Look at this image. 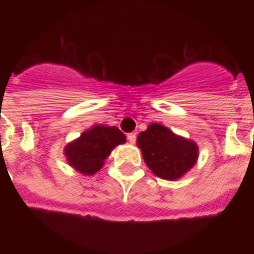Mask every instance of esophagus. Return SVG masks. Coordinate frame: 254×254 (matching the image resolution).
Instances as JSON below:
<instances>
[{"label": "esophagus", "mask_w": 254, "mask_h": 254, "mask_svg": "<svg viewBox=\"0 0 254 254\" xmlns=\"http://www.w3.org/2000/svg\"><path fill=\"white\" fill-rule=\"evenodd\" d=\"M127 140H128L129 143L136 142V133H134V132H132V133L127 134Z\"/></svg>", "instance_id": "obj_1"}]
</instances>
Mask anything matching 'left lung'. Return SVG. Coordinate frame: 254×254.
Segmentation results:
<instances>
[{
    "instance_id": "obj_1",
    "label": "left lung",
    "mask_w": 254,
    "mask_h": 254,
    "mask_svg": "<svg viewBox=\"0 0 254 254\" xmlns=\"http://www.w3.org/2000/svg\"><path fill=\"white\" fill-rule=\"evenodd\" d=\"M142 158L155 176L177 181L193 168L198 146L193 140L176 134L160 123H150L137 136Z\"/></svg>"
}]
</instances>
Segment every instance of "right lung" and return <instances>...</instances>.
I'll return each instance as SVG.
<instances>
[{
    "mask_svg": "<svg viewBox=\"0 0 254 254\" xmlns=\"http://www.w3.org/2000/svg\"><path fill=\"white\" fill-rule=\"evenodd\" d=\"M125 142V133L116 126L95 125L67 143L64 154L69 167L84 176H94L102 169L112 150Z\"/></svg>",
    "mask_w": 254,
    "mask_h": 254,
    "instance_id": "1",
    "label": "right lung"
}]
</instances>
